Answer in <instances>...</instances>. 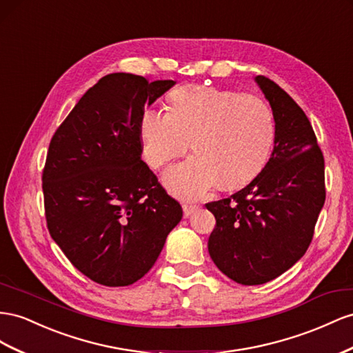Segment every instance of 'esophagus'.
<instances>
[{
	"mask_svg": "<svg viewBox=\"0 0 353 353\" xmlns=\"http://www.w3.org/2000/svg\"><path fill=\"white\" fill-rule=\"evenodd\" d=\"M199 209L197 205H190V203H185L183 205V211H184V218H188L192 214H194Z\"/></svg>",
	"mask_w": 353,
	"mask_h": 353,
	"instance_id": "34e87169",
	"label": "esophagus"
}]
</instances>
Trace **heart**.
Returning <instances> with one entry per match:
<instances>
[{
	"mask_svg": "<svg viewBox=\"0 0 353 353\" xmlns=\"http://www.w3.org/2000/svg\"><path fill=\"white\" fill-rule=\"evenodd\" d=\"M142 153L159 169L192 144L196 153L170 168L165 184L183 199H200L221 183H248L264 168L274 141V119L260 97L205 85H184L169 110L148 108L141 119Z\"/></svg>",
	"mask_w": 353,
	"mask_h": 353,
	"instance_id": "1",
	"label": "heart"
}]
</instances>
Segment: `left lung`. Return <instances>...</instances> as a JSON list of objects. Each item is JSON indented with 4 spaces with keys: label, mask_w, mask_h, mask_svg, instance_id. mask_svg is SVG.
I'll return each mask as SVG.
<instances>
[{
    "label": "left lung",
    "mask_w": 353,
    "mask_h": 353,
    "mask_svg": "<svg viewBox=\"0 0 353 353\" xmlns=\"http://www.w3.org/2000/svg\"><path fill=\"white\" fill-rule=\"evenodd\" d=\"M255 83L274 119V145L261 172L241 192L206 203L216 220L208 251L225 276L261 285L297 263L325 202V166L315 132L290 94L264 75Z\"/></svg>",
    "instance_id": "left-lung-1"
}]
</instances>
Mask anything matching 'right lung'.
<instances>
[{"instance_id": "right-lung-1", "label": "right lung", "mask_w": 353, "mask_h": 353, "mask_svg": "<svg viewBox=\"0 0 353 353\" xmlns=\"http://www.w3.org/2000/svg\"><path fill=\"white\" fill-rule=\"evenodd\" d=\"M174 84L108 74L50 141L43 170L47 227L74 268L105 287L141 279L183 218L141 159L144 108Z\"/></svg>"}]
</instances>
